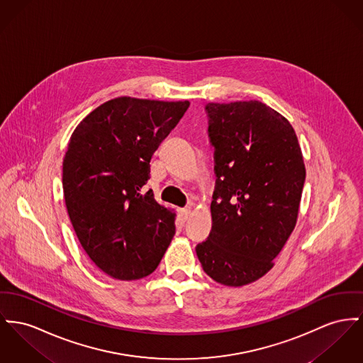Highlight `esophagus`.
<instances>
[{"instance_id":"esophagus-1","label":"esophagus","mask_w":363,"mask_h":363,"mask_svg":"<svg viewBox=\"0 0 363 363\" xmlns=\"http://www.w3.org/2000/svg\"><path fill=\"white\" fill-rule=\"evenodd\" d=\"M190 215H191V209H190V208H183V209L179 211V216H180V218H182L183 221L189 220Z\"/></svg>"}]
</instances>
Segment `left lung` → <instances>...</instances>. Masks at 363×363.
<instances>
[{
  "instance_id": "8db88e82",
  "label": "left lung",
  "mask_w": 363,
  "mask_h": 363,
  "mask_svg": "<svg viewBox=\"0 0 363 363\" xmlns=\"http://www.w3.org/2000/svg\"><path fill=\"white\" fill-rule=\"evenodd\" d=\"M215 148L212 230L195 252L202 269L225 286L266 275L298 215L306 168L289 121L262 101L208 103Z\"/></svg>"
}]
</instances>
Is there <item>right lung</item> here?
<instances>
[{"mask_svg": "<svg viewBox=\"0 0 363 363\" xmlns=\"http://www.w3.org/2000/svg\"><path fill=\"white\" fill-rule=\"evenodd\" d=\"M190 103L117 97L75 128L63 160V191L74 231L104 274L135 281L160 264L174 213L145 191L150 161Z\"/></svg>", "mask_w": 363, "mask_h": 363, "instance_id": "right-lung-1", "label": "right lung"}]
</instances>
